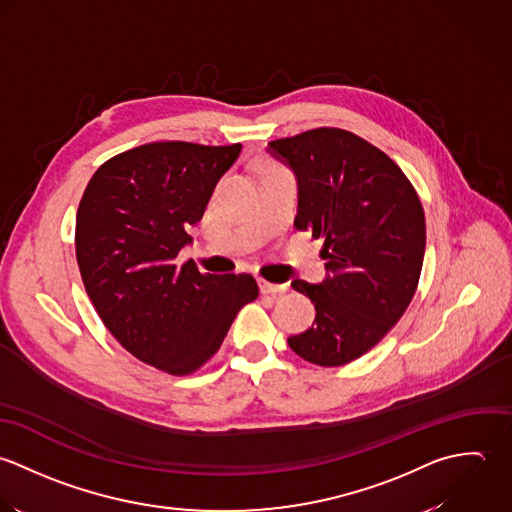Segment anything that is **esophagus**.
<instances>
[{"mask_svg":"<svg viewBox=\"0 0 512 512\" xmlns=\"http://www.w3.org/2000/svg\"><path fill=\"white\" fill-rule=\"evenodd\" d=\"M259 289L263 295H283L287 291V285H277V283H269V281L261 279Z\"/></svg>","mask_w":512,"mask_h":512,"instance_id":"34e87169","label":"esophagus"}]
</instances>
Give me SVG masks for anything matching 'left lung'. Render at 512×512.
I'll list each match as a JSON object with an SVG mask.
<instances>
[{"mask_svg": "<svg viewBox=\"0 0 512 512\" xmlns=\"http://www.w3.org/2000/svg\"><path fill=\"white\" fill-rule=\"evenodd\" d=\"M297 178L295 227L324 239L326 279L291 287L316 310L289 346L316 366H344L374 348L402 318L421 275L425 215L400 166L342 128L269 142Z\"/></svg>", "mask_w": 512, "mask_h": 512, "instance_id": "8db88e82", "label": "left lung"}]
</instances>
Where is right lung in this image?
I'll return each instance as SVG.
<instances>
[{
  "mask_svg": "<svg viewBox=\"0 0 512 512\" xmlns=\"http://www.w3.org/2000/svg\"><path fill=\"white\" fill-rule=\"evenodd\" d=\"M239 152L150 142L106 160L79 204L75 247L89 299L132 356L172 376L200 370L259 297L247 273L209 275L176 261Z\"/></svg>",
  "mask_w": 512,
  "mask_h": 512,
  "instance_id": "right-lung-1",
  "label": "right lung"
}]
</instances>
